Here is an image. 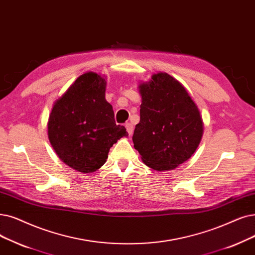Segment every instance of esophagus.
Instances as JSON below:
<instances>
[{
    "instance_id": "obj_1",
    "label": "esophagus",
    "mask_w": 255,
    "mask_h": 255,
    "mask_svg": "<svg viewBox=\"0 0 255 255\" xmlns=\"http://www.w3.org/2000/svg\"><path fill=\"white\" fill-rule=\"evenodd\" d=\"M125 127H126V129H127V132L129 133V135H132V133H133V125H132L131 123H126L125 124Z\"/></svg>"
}]
</instances>
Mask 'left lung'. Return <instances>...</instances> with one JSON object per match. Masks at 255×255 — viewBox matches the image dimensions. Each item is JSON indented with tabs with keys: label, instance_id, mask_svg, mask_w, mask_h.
Listing matches in <instances>:
<instances>
[{
	"label": "left lung",
	"instance_id": "left-lung-1",
	"mask_svg": "<svg viewBox=\"0 0 255 255\" xmlns=\"http://www.w3.org/2000/svg\"><path fill=\"white\" fill-rule=\"evenodd\" d=\"M140 120L132 140L141 160L155 171H170L191 158L203 135L200 112L185 87L167 73L138 85Z\"/></svg>",
	"mask_w": 255,
	"mask_h": 255
}]
</instances>
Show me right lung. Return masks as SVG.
<instances>
[{"label": "right lung", "instance_id": "right-lung-1", "mask_svg": "<svg viewBox=\"0 0 255 255\" xmlns=\"http://www.w3.org/2000/svg\"><path fill=\"white\" fill-rule=\"evenodd\" d=\"M105 91L104 77L85 73L55 101L49 116L53 149L65 164L81 173L100 169L114 143L128 136L126 128L116 124Z\"/></svg>", "mask_w": 255, "mask_h": 255}]
</instances>
